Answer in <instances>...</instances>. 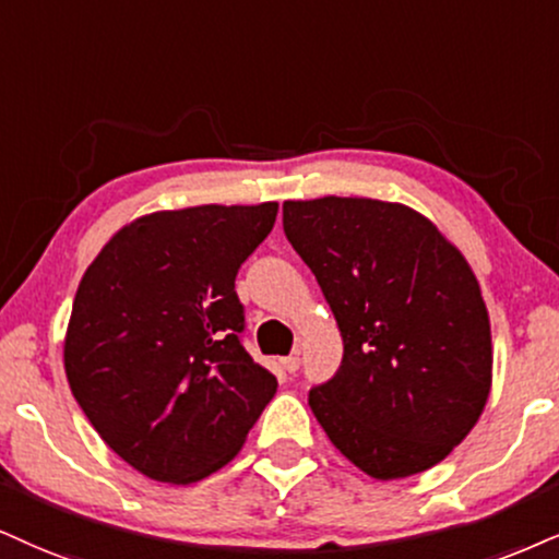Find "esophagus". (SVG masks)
<instances>
[{
  "label": "esophagus",
  "mask_w": 559,
  "mask_h": 559,
  "mask_svg": "<svg viewBox=\"0 0 559 559\" xmlns=\"http://www.w3.org/2000/svg\"><path fill=\"white\" fill-rule=\"evenodd\" d=\"M280 362H282V368L287 370V373H295V370L300 368V357H298V353H295V355H287V357H282Z\"/></svg>",
  "instance_id": "1"
}]
</instances>
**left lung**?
Returning a JSON list of instances; mask_svg holds the SVG:
<instances>
[{"label": "left lung", "instance_id": "left-lung-1", "mask_svg": "<svg viewBox=\"0 0 559 559\" xmlns=\"http://www.w3.org/2000/svg\"><path fill=\"white\" fill-rule=\"evenodd\" d=\"M282 225L344 342L340 370L308 394L329 440L376 479L436 466L490 396V319L472 266L404 204L285 202Z\"/></svg>", "mask_w": 559, "mask_h": 559}]
</instances>
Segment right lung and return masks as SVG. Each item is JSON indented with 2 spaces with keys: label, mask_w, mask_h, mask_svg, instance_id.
Listing matches in <instances>:
<instances>
[{
  "label": "right lung",
  "mask_w": 559,
  "mask_h": 559,
  "mask_svg": "<svg viewBox=\"0 0 559 559\" xmlns=\"http://www.w3.org/2000/svg\"><path fill=\"white\" fill-rule=\"evenodd\" d=\"M277 202L153 212L103 246L74 295L67 381L111 451L157 481L204 479L243 445L277 378L246 353L236 274Z\"/></svg>",
  "instance_id": "add662e5"
}]
</instances>
